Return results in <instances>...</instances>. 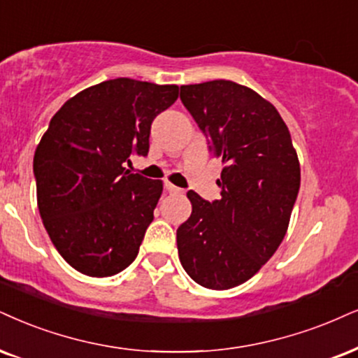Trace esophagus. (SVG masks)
Returning <instances> with one entry per match:
<instances>
[{"label":"esophagus","instance_id":"34e87169","mask_svg":"<svg viewBox=\"0 0 358 358\" xmlns=\"http://www.w3.org/2000/svg\"><path fill=\"white\" fill-rule=\"evenodd\" d=\"M164 187H166V191L171 192V194H180V192H182V189H179L178 186H174V184H171V182H164Z\"/></svg>","mask_w":358,"mask_h":358}]
</instances>
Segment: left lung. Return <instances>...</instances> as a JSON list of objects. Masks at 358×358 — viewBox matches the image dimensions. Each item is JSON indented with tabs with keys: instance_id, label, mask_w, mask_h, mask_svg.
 Wrapping results in <instances>:
<instances>
[{
	"instance_id": "obj_1",
	"label": "left lung",
	"mask_w": 358,
	"mask_h": 358,
	"mask_svg": "<svg viewBox=\"0 0 358 358\" xmlns=\"http://www.w3.org/2000/svg\"><path fill=\"white\" fill-rule=\"evenodd\" d=\"M180 101L226 164L220 199L187 192L192 214L178 229L179 260L206 289L244 284L272 257L289 227L301 166L273 106L237 83L180 86Z\"/></svg>"
}]
</instances>
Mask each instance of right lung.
<instances>
[{"mask_svg": "<svg viewBox=\"0 0 358 358\" xmlns=\"http://www.w3.org/2000/svg\"><path fill=\"white\" fill-rule=\"evenodd\" d=\"M179 96L176 85L109 79L61 106L34 152L38 209L69 266L90 277L124 271L154 219L161 180L126 171L148 156L154 117Z\"/></svg>", "mask_w": 358, "mask_h": 358, "instance_id": "right-lung-1", "label": "right lung"}]
</instances>
